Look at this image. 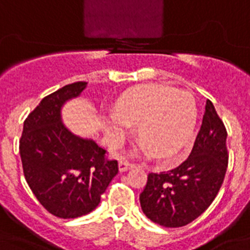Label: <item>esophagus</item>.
Returning <instances> with one entry per match:
<instances>
[{
	"label": "esophagus",
	"mask_w": 250,
	"mask_h": 250,
	"mask_svg": "<svg viewBox=\"0 0 250 250\" xmlns=\"http://www.w3.org/2000/svg\"><path fill=\"white\" fill-rule=\"evenodd\" d=\"M133 166H135V165H133L132 162H129V161L123 158V160H121V162H119V171L123 172V171H127L129 170V168H132Z\"/></svg>",
	"instance_id": "obj_1"
}]
</instances>
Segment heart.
<instances>
[{
  "label": "heart",
  "instance_id": "b5f03b06",
  "mask_svg": "<svg viewBox=\"0 0 250 250\" xmlns=\"http://www.w3.org/2000/svg\"><path fill=\"white\" fill-rule=\"evenodd\" d=\"M197 118L193 96L164 84H145L118 100L107 132L119 143L137 125V140L157 160H170L187 144Z\"/></svg>",
  "mask_w": 250,
  "mask_h": 250
}]
</instances>
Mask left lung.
<instances>
[{
    "label": "left lung",
    "instance_id": "obj_1",
    "mask_svg": "<svg viewBox=\"0 0 250 250\" xmlns=\"http://www.w3.org/2000/svg\"><path fill=\"white\" fill-rule=\"evenodd\" d=\"M227 131L210 100L201 128L186 161L165 172H149L140 205L146 217L164 227L193 222L217 197L229 166Z\"/></svg>",
    "mask_w": 250,
    "mask_h": 250
}]
</instances>
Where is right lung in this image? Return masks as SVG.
<instances>
[{
	"instance_id": "obj_1",
	"label": "right lung",
	"mask_w": 250,
	"mask_h": 250,
	"mask_svg": "<svg viewBox=\"0 0 250 250\" xmlns=\"http://www.w3.org/2000/svg\"><path fill=\"white\" fill-rule=\"evenodd\" d=\"M85 82L67 84L44 97L25 118L19 140L24 178L41 205L70 219L98 206L118 174V161L93 140L82 139L61 122V107L78 97Z\"/></svg>"
}]
</instances>
